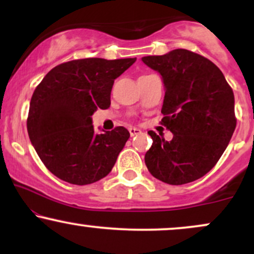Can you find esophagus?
I'll return each instance as SVG.
<instances>
[{
  "label": "esophagus",
  "mask_w": 254,
  "mask_h": 254,
  "mask_svg": "<svg viewBox=\"0 0 254 254\" xmlns=\"http://www.w3.org/2000/svg\"><path fill=\"white\" fill-rule=\"evenodd\" d=\"M129 132H130V136L133 137V136H136V135H139V133H141L142 131L139 130V129H137V127H130Z\"/></svg>",
  "instance_id": "34e87169"
}]
</instances>
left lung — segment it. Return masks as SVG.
Listing matches in <instances>:
<instances>
[{
    "label": "left lung",
    "instance_id": "obj_1",
    "mask_svg": "<svg viewBox=\"0 0 254 254\" xmlns=\"http://www.w3.org/2000/svg\"><path fill=\"white\" fill-rule=\"evenodd\" d=\"M161 75V112L171 141L149 131L153 139L144 162L151 176L183 185L205 176L226 150L235 127L234 93L222 71L208 58L177 49L162 56L142 57Z\"/></svg>",
    "mask_w": 254,
    "mask_h": 254
}]
</instances>
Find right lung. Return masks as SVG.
Masks as SVG:
<instances>
[{
  "mask_svg": "<svg viewBox=\"0 0 254 254\" xmlns=\"http://www.w3.org/2000/svg\"><path fill=\"white\" fill-rule=\"evenodd\" d=\"M136 58H84L51 69L34 90L27 131L38 156L66 183L88 185L103 179L129 139L125 127L95 132L92 116L111 105L115 80Z\"/></svg>",
  "mask_w": 254,
  "mask_h": 254,
  "instance_id": "add662e5",
  "label": "right lung"
}]
</instances>
